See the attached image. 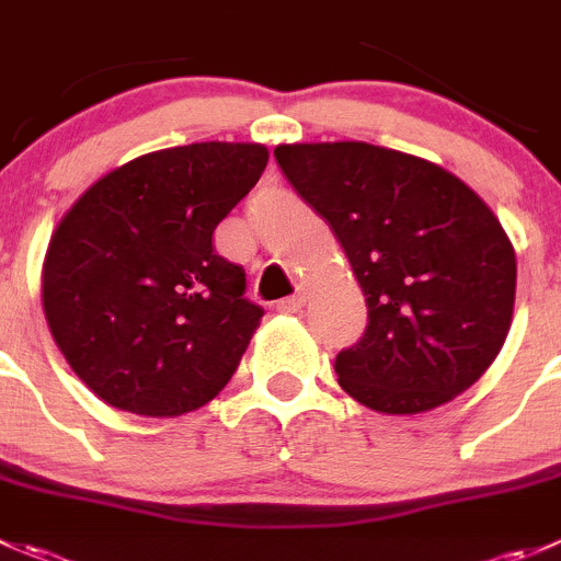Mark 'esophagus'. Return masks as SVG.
<instances>
[{"label": "esophagus", "instance_id": "obj_1", "mask_svg": "<svg viewBox=\"0 0 561 561\" xmlns=\"http://www.w3.org/2000/svg\"><path fill=\"white\" fill-rule=\"evenodd\" d=\"M304 301H307V293H304V287H298V293H296V296H290V298H282V301H276V309H279V312H285V314L301 312Z\"/></svg>", "mask_w": 561, "mask_h": 561}]
</instances>
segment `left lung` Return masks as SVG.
<instances>
[{"instance_id":"obj_1","label":"left lung","mask_w":561,"mask_h":561,"mask_svg":"<svg viewBox=\"0 0 561 561\" xmlns=\"http://www.w3.org/2000/svg\"><path fill=\"white\" fill-rule=\"evenodd\" d=\"M282 175L331 227L367 301L340 386L380 413L469 389L510 331L515 252L493 210L442 167L367 142L279 145Z\"/></svg>"}]
</instances>
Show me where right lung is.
<instances>
[{"mask_svg": "<svg viewBox=\"0 0 561 561\" xmlns=\"http://www.w3.org/2000/svg\"><path fill=\"white\" fill-rule=\"evenodd\" d=\"M268 164L263 145L197 142L92 183L51 236L48 329L73 373L119 411L181 416L214 400L263 318L214 230Z\"/></svg>", "mask_w": 561, "mask_h": 561, "instance_id": "obj_1", "label": "right lung"}]
</instances>
